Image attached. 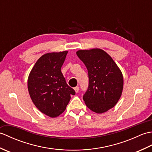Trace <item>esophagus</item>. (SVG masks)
Returning a JSON list of instances; mask_svg holds the SVG:
<instances>
[{
    "mask_svg": "<svg viewBox=\"0 0 152 152\" xmlns=\"http://www.w3.org/2000/svg\"><path fill=\"white\" fill-rule=\"evenodd\" d=\"M74 90H75V92L77 93L79 91V88L78 86H76V87H75V88H74Z\"/></svg>",
    "mask_w": 152,
    "mask_h": 152,
    "instance_id": "1",
    "label": "esophagus"
}]
</instances>
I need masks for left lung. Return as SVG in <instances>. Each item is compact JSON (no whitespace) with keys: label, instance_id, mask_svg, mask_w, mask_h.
I'll return each mask as SVG.
<instances>
[{"label":"left lung","instance_id":"obj_1","mask_svg":"<svg viewBox=\"0 0 152 152\" xmlns=\"http://www.w3.org/2000/svg\"><path fill=\"white\" fill-rule=\"evenodd\" d=\"M76 54L88 71L89 86L83 96L86 106L97 114L112 108L120 99L124 88L121 71L101 49L81 50Z\"/></svg>","mask_w":152,"mask_h":152}]
</instances>
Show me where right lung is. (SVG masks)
<instances>
[{
  "mask_svg": "<svg viewBox=\"0 0 152 152\" xmlns=\"http://www.w3.org/2000/svg\"><path fill=\"white\" fill-rule=\"evenodd\" d=\"M68 53H48L38 59L27 81L32 101L39 110L51 118H56L65 110L75 91L67 85L61 72V66Z\"/></svg>",
  "mask_w": 152,
  "mask_h": 152,
  "instance_id": "right-lung-1",
  "label": "right lung"
}]
</instances>
